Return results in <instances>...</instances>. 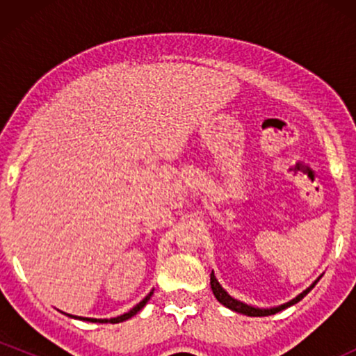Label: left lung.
<instances>
[{
  "label": "left lung",
  "mask_w": 356,
  "mask_h": 356,
  "mask_svg": "<svg viewBox=\"0 0 356 356\" xmlns=\"http://www.w3.org/2000/svg\"><path fill=\"white\" fill-rule=\"evenodd\" d=\"M320 277H321V276H320ZM320 277H318L316 281H313V283L309 284L308 288H306L303 293H300V295L293 298V300H289L288 303H283V305H280V306H273V308H257V306L246 305V303H243V301H239V300H236V298H232V296L229 295V293H227L226 289H224L222 286L219 284V281L216 280L214 271L211 273V288H212V293H214L216 300H218L220 305L226 306V308L232 309V312L241 313V314H246V316H268V314H275V313H277V312H283V309L289 308V306L296 305L298 301L303 300V298H305L306 295H308V293L312 291V289L314 288V284H316L318 281H320Z\"/></svg>",
  "instance_id": "left-lung-1"
}]
</instances>
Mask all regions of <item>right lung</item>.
Wrapping results in <instances>:
<instances>
[{
  "label": "right lung",
  "instance_id": "right-lung-1",
  "mask_svg": "<svg viewBox=\"0 0 356 356\" xmlns=\"http://www.w3.org/2000/svg\"><path fill=\"white\" fill-rule=\"evenodd\" d=\"M152 295H154V289H152V291L149 293V295H147V296L144 298V300L140 301V303H137L136 306H134V308L130 309V312H127V313H124V314H120V316H117V318H104V320H102V318H100V320H97V318L73 316V314H68V313H65V314H68V316H70V318H76V320H81V321H92V323H122V321H127V320H129V318H132L134 314H137L138 312H140V309L144 308L145 303H147V301L150 300V296H152ZM61 313H63V312H61Z\"/></svg>",
  "mask_w": 356,
  "mask_h": 356
}]
</instances>
